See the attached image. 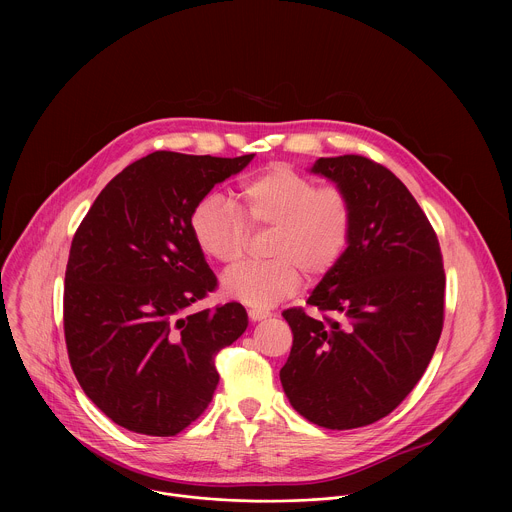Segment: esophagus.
<instances>
[{
	"mask_svg": "<svg viewBox=\"0 0 512 512\" xmlns=\"http://www.w3.org/2000/svg\"><path fill=\"white\" fill-rule=\"evenodd\" d=\"M248 317H250L252 321H260V319L270 317V311H266V309H258V307H252V309H248Z\"/></svg>",
	"mask_w": 512,
	"mask_h": 512,
	"instance_id": "1",
	"label": "esophagus"
}]
</instances>
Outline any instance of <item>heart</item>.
<instances>
[{"instance_id":"b5f03b06","label":"heart","mask_w":512,"mask_h":512,"mask_svg":"<svg viewBox=\"0 0 512 512\" xmlns=\"http://www.w3.org/2000/svg\"><path fill=\"white\" fill-rule=\"evenodd\" d=\"M199 250L217 264L236 262L248 228H270L264 262H244L222 276V293L252 307H272L290 297L307 276L327 274L343 256L353 230V203L339 185L288 165H272L240 181L236 199H201L189 217Z\"/></svg>"}]
</instances>
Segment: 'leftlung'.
<instances>
[{"mask_svg": "<svg viewBox=\"0 0 512 512\" xmlns=\"http://www.w3.org/2000/svg\"><path fill=\"white\" fill-rule=\"evenodd\" d=\"M343 187L353 230L339 262L303 307L282 386L293 408L327 430L378 422L430 365L443 329L445 272L434 226L406 185L365 155L319 157L311 169Z\"/></svg>", "mask_w": 512, "mask_h": 512, "instance_id": "left-lung-1", "label": "left lung"}]
</instances>
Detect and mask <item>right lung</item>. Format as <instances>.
Masks as SVG:
<instances>
[{
  "label": "right lung",
  "instance_id": "1",
  "mask_svg": "<svg viewBox=\"0 0 512 512\" xmlns=\"http://www.w3.org/2000/svg\"><path fill=\"white\" fill-rule=\"evenodd\" d=\"M252 157L153 151L102 189L74 232L63 295L69 361L84 394L130 432L169 438L193 424L219 384L215 357L246 331L236 301L185 309L217 290L191 211Z\"/></svg>",
  "mask_w": 512,
  "mask_h": 512
}]
</instances>
